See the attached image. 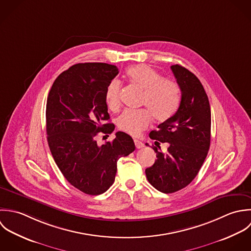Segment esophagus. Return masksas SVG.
Instances as JSON below:
<instances>
[{"label":"esophagus","instance_id":"esophagus-1","mask_svg":"<svg viewBox=\"0 0 251 251\" xmlns=\"http://www.w3.org/2000/svg\"><path fill=\"white\" fill-rule=\"evenodd\" d=\"M134 142H135V146H136V148H137V149H142V148H144V147H145L144 143H143V142H141V141H139V140H137V139H135V140H134Z\"/></svg>","mask_w":251,"mask_h":251}]
</instances>
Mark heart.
Returning a JSON list of instances; mask_svg holds the SVG:
<instances>
[{
  "mask_svg": "<svg viewBox=\"0 0 251 251\" xmlns=\"http://www.w3.org/2000/svg\"><path fill=\"white\" fill-rule=\"evenodd\" d=\"M126 75L135 85L143 89L142 105L148 109L123 111L117 118L118 128L130 135L137 136L151 123V117L156 122H164L171 118L180 103V88L178 84L147 65L130 67ZM105 102L110 109L120 105V82L113 79L105 91Z\"/></svg>",
  "mask_w": 251,
  "mask_h": 251,
  "instance_id": "heart-1",
  "label": "heart"
}]
</instances>
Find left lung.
<instances>
[{
	"label": "left lung",
	"mask_w": 251,
	"mask_h": 251,
	"mask_svg": "<svg viewBox=\"0 0 251 251\" xmlns=\"http://www.w3.org/2000/svg\"><path fill=\"white\" fill-rule=\"evenodd\" d=\"M181 91L176 112L151 131L152 140L168 143L166 153L153 147L157 160L146 170L148 180L162 193L186 187L198 175L210 145V106L199 78L180 65L171 66ZM157 143V142H155Z\"/></svg>",
	"instance_id": "left-lung-1"
}]
</instances>
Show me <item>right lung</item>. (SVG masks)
I'll list each match as a JSON object with an SVG mask.
<instances>
[{"mask_svg": "<svg viewBox=\"0 0 251 251\" xmlns=\"http://www.w3.org/2000/svg\"><path fill=\"white\" fill-rule=\"evenodd\" d=\"M118 75L116 66L79 63L54 81L47 101L48 142L65 178L88 195H100L114 182L117 161L135 151L133 139L117 132L111 142L99 146V133L111 134L105 91Z\"/></svg>", "mask_w": 251, "mask_h": 251, "instance_id": "add662e5", "label": "right lung"}]
</instances>
